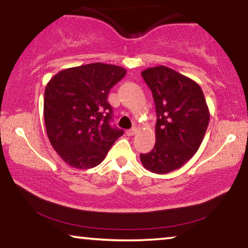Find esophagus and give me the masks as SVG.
Here are the masks:
<instances>
[{"mask_svg":"<svg viewBox=\"0 0 248 248\" xmlns=\"http://www.w3.org/2000/svg\"><path fill=\"white\" fill-rule=\"evenodd\" d=\"M125 134H127V136H129V137H131V136H134V135L137 134V129H136V128L129 129V130L125 131Z\"/></svg>","mask_w":248,"mask_h":248,"instance_id":"1","label":"esophagus"}]
</instances>
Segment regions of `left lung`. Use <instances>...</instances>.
Returning a JSON list of instances; mask_svg holds the SVG:
<instances>
[{
  "mask_svg": "<svg viewBox=\"0 0 248 248\" xmlns=\"http://www.w3.org/2000/svg\"><path fill=\"white\" fill-rule=\"evenodd\" d=\"M154 97L156 141L142 166L156 174L179 170L198 152L207 131L210 112L197 82L159 65L141 72Z\"/></svg>",
  "mask_w": 248,
  "mask_h": 248,
  "instance_id": "obj_1",
  "label": "left lung"
}]
</instances>
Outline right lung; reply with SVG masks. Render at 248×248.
<instances>
[{"label":"right lung","instance_id":"add662e5","mask_svg":"<svg viewBox=\"0 0 248 248\" xmlns=\"http://www.w3.org/2000/svg\"><path fill=\"white\" fill-rule=\"evenodd\" d=\"M117 65L92 64L62 69L45 90L44 119L56 153L67 165L79 170L102 163L124 130L109 124L111 88L125 75Z\"/></svg>","mask_w":248,"mask_h":248}]
</instances>
